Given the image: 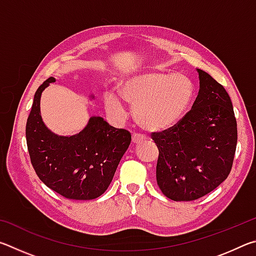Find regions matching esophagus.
<instances>
[{"instance_id": "34e87169", "label": "esophagus", "mask_w": 256, "mask_h": 256, "mask_svg": "<svg viewBox=\"0 0 256 256\" xmlns=\"http://www.w3.org/2000/svg\"><path fill=\"white\" fill-rule=\"evenodd\" d=\"M146 138L144 136H141V134L134 133L133 136H132V142H133L134 144H141V142H144Z\"/></svg>"}]
</instances>
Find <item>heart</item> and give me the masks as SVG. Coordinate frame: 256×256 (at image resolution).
Returning <instances> with one entry per match:
<instances>
[{"label":"heart","instance_id":"heart-1","mask_svg":"<svg viewBox=\"0 0 256 256\" xmlns=\"http://www.w3.org/2000/svg\"><path fill=\"white\" fill-rule=\"evenodd\" d=\"M193 92L192 81L182 73L140 72L120 84V97L133 106L136 123L148 131H164L178 122L188 110ZM104 102L112 115H124V104L115 94L106 92Z\"/></svg>","mask_w":256,"mask_h":256}]
</instances>
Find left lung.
Returning <instances> with one entry per match:
<instances>
[{
    "instance_id": "obj_1",
    "label": "left lung",
    "mask_w": 256,
    "mask_h": 256,
    "mask_svg": "<svg viewBox=\"0 0 256 256\" xmlns=\"http://www.w3.org/2000/svg\"><path fill=\"white\" fill-rule=\"evenodd\" d=\"M200 89L178 123L152 133L159 149L156 176L172 201H193L210 193L230 172L237 123L230 97L206 72L196 68Z\"/></svg>"
}]
</instances>
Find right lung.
<instances>
[{
	"label": "right lung",
	"mask_w": 256,
	"mask_h": 256,
	"mask_svg": "<svg viewBox=\"0 0 256 256\" xmlns=\"http://www.w3.org/2000/svg\"><path fill=\"white\" fill-rule=\"evenodd\" d=\"M55 81L50 76L34 94L26 125L30 160L40 180L56 193L72 200H92L110 186L131 144V134L110 126L100 116H92L74 136L52 132L42 122L40 97Z\"/></svg>",
	"instance_id": "right-lung-1"
}]
</instances>
